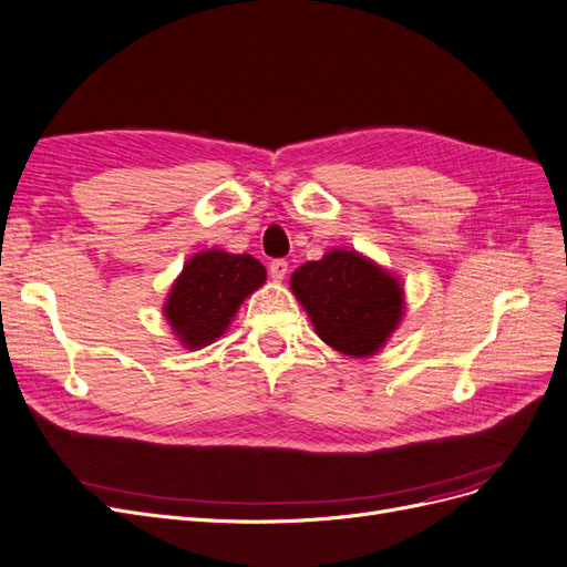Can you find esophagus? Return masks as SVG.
I'll list each match as a JSON object with an SVG mask.
<instances>
[{"mask_svg":"<svg viewBox=\"0 0 567 567\" xmlns=\"http://www.w3.org/2000/svg\"><path fill=\"white\" fill-rule=\"evenodd\" d=\"M286 275H288V262L286 260H271L269 262V277L271 279L281 281V279H286Z\"/></svg>","mask_w":567,"mask_h":567,"instance_id":"obj_1","label":"esophagus"}]
</instances>
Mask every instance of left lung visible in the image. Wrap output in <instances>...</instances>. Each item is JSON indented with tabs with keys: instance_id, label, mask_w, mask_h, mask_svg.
Returning <instances> with one entry per match:
<instances>
[{
	"instance_id": "8db88e82",
	"label": "left lung",
	"mask_w": 567,
	"mask_h": 567,
	"mask_svg": "<svg viewBox=\"0 0 567 567\" xmlns=\"http://www.w3.org/2000/svg\"><path fill=\"white\" fill-rule=\"evenodd\" d=\"M290 290L317 336L347 357H373L403 317L401 281L357 250H328L292 271Z\"/></svg>"
}]
</instances>
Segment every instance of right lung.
Returning <instances> with one entry per match:
<instances>
[{
    "label": "right lung",
    "instance_id": "add662e5",
    "mask_svg": "<svg viewBox=\"0 0 567 567\" xmlns=\"http://www.w3.org/2000/svg\"><path fill=\"white\" fill-rule=\"evenodd\" d=\"M265 279V267L246 252L234 256L220 248L197 252L171 286L166 321L187 349H202L225 333L239 305Z\"/></svg>",
    "mask_w": 567,
    "mask_h": 567
}]
</instances>
